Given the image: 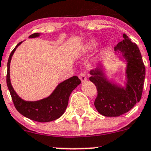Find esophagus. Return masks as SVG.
Returning a JSON list of instances; mask_svg holds the SVG:
<instances>
[{
  "label": "esophagus",
  "mask_w": 151,
  "mask_h": 151,
  "mask_svg": "<svg viewBox=\"0 0 151 151\" xmlns=\"http://www.w3.org/2000/svg\"><path fill=\"white\" fill-rule=\"evenodd\" d=\"M79 77H80V79L81 80L82 82H85L86 80H87V77H86V74L85 73H80V75H79Z\"/></svg>",
  "instance_id": "esophagus-1"
}]
</instances>
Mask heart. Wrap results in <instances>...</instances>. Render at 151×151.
Returning a JSON list of instances; mask_svg holds the SVG:
<instances>
[{"label": "heart", "mask_w": 151, "mask_h": 151, "mask_svg": "<svg viewBox=\"0 0 151 151\" xmlns=\"http://www.w3.org/2000/svg\"><path fill=\"white\" fill-rule=\"evenodd\" d=\"M96 43H97L96 40H91L90 42H88V43L86 45V46H85V48H84V51L86 52H91V51H92L93 49H94V47L96 46Z\"/></svg>", "instance_id": "b5f03b06"}]
</instances>
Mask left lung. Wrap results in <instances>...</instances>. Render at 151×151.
Listing matches in <instances>:
<instances>
[{"label": "left lung", "mask_w": 151, "mask_h": 151, "mask_svg": "<svg viewBox=\"0 0 151 151\" xmlns=\"http://www.w3.org/2000/svg\"><path fill=\"white\" fill-rule=\"evenodd\" d=\"M124 40L114 47L127 62L125 88L107 80L99 66L90 71L89 80L96 86L97 96L94 101L96 109L105 116H119L129 111L141 99L145 77V67L138 46L125 34Z\"/></svg>", "instance_id": "obj_1"}]
</instances>
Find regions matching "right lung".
Listing matches in <instances>:
<instances>
[{"instance_id":"obj_1","label":"right lung","mask_w":151,"mask_h":151,"mask_svg":"<svg viewBox=\"0 0 151 151\" xmlns=\"http://www.w3.org/2000/svg\"><path fill=\"white\" fill-rule=\"evenodd\" d=\"M40 36L39 33L32 34L29 36L34 38ZM19 43L11 52L7 63L6 84L9 90L12 99L14 107L23 116L39 122H46L55 120L60 117L65 112L68 103L69 96L72 91L81 83L77 76L71 77L60 83L55 89L52 94L48 97L38 101H25L22 99L14 91L10 82V62L12 57L17 46L21 43Z\"/></svg>"}]
</instances>
